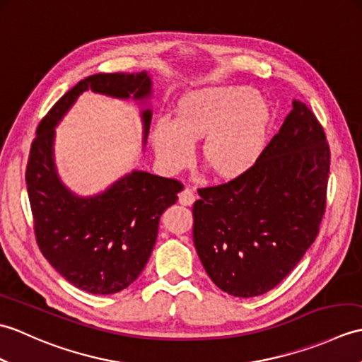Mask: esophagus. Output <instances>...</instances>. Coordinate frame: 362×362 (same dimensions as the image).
<instances>
[{
    "mask_svg": "<svg viewBox=\"0 0 362 362\" xmlns=\"http://www.w3.org/2000/svg\"><path fill=\"white\" fill-rule=\"evenodd\" d=\"M194 201H196V194H194L193 189L185 188V189H183L182 193L179 194V202H180L182 205L189 206V205L194 204Z\"/></svg>",
    "mask_w": 362,
    "mask_h": 362,
    "instance_id": "esophagus-1",
    "label": "esophagus"
}]
</instances>
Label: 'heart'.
I'll list each match as a JSON object with an SVG mask.
<instances>
[{"mask_svg":"<svg viewBox=\"0 0 362 362\" xmlns=\"http://www.w3.org/2000/svg\"><path fill=\"white\" fill-rule=\"evenodd\" d=\"M269 105L249 87L196 91L177 107V119L163 117L152 143L168 171H180L194 158V143L205 137L204 161L222 179H235L255 163L264 143Z\"/></svg>","mask_w":362,"mask_h":362,"instance_id":"heart-1","label":"heart"}]
</instances>
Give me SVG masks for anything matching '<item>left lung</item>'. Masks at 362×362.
<instances>
[{
    "instance_id": "1",
    "label": "left lung",
    "mask_w": 362,
    "mask_h": 362,
    "mask_svg": "<svg viewBox=\"0 0 362 362\" xmlns=\"http://www.w3.org/2000/svg\"><path fill=\"white\" fill-rule=\"evenodd\" d=\"M328 173L324 129L294 99L247 173L197 191L193 241L211 281L244 298L274 289L316 240Z\"/></svg>"
}]
</instances>
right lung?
I'll return each mask as SVG.
<instances>
[{
	"mask_svg": "<svg viewBox=\"0 0 362 362\" xmlns=\"http://www.w3.org/2000/svg\"><path fill=\"white\" fill-rule=\"evenodd\" d=\"M141 104L143 146L149 135L152 96L148 71L101 73L82 79L54 104L37 127L26 185L37 244L49 264L90 294H115L141 274L157 241L161 214L177 202L180 182L136 171L103 193L78 196L59 177L54 161L56 127L83 91Z\"/></svg>",
	"mask_w": 362,
	"mask_h": 362,
	"instance_id": "obj_1",
	"label": "right lung"
}]
</instances>
